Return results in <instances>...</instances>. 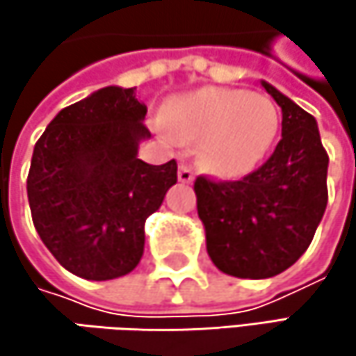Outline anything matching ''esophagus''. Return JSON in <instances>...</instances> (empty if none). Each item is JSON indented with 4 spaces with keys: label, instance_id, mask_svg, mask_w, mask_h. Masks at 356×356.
I'll use <instances>...</instances> for the list:
<instances>
[{
    "label": "esophagus",
    "instance_id": "esophagus-1",
    "mask_svg": "<svg viewBox=\"0 0 356 356\" xmlns=\"http://www.w3.org/2000/svg\"><path fill=\"white\" fill-rule=\"evenodd\" d=\"M177 177L181 183H191V181H193V171H191V167H187V165H179Z\"/></svg>",
    "mask_w": 356,
    "mask_h": 356
}]
</instances>
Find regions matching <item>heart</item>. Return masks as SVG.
Instances as JSON below:
<instances>
[{"mask_svg":"<svg viewBox=\"0 0 356 356\" xmlns=\"http://www.w3.org/2000/svg\"><path fill=\"white\" fill-rule=\"evenodd\" d=\"M161 129L173 142H197L200 161L210 173L239 179L270 152L280 129V108L266 95L208 86L175 101Z\"/></svg>","mask_w":356,"mask_h":356,"instance_id":"1","label":"heart"}]
</instances>
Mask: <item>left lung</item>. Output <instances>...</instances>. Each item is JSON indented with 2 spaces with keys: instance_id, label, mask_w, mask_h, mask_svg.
<instances>
[{
  "instance_id": "left-lung-1",
  "label": "left lung",
  "mask_w": 356,
  "mask_h": 356,
  "mask_svg": "<svg viewBox=\"0 0 356 356\" xmlns=\"http://www.w3.org/2000/svg\"><path fill=\"white\" fill-rule=\"evenodd\" d=\"M282 138L272 156L239 181L195 179L197 216L214 266L237 278H270L309 248L327 204V152L316 119L272 84Z\"/></svg>"
}]
</instances>
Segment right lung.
Segmentation results:
<instances>
[{
    "mask_svg": "<svg viewBox=\"0 0 356 356\" xmlns=\"http://www.w3.org/2000/svg\"><path fill=\"white\" fill-rule=\"evenodd\" d=\"M146 105L136 88L107 86L61 108L38 138L26 181L36 233L86 280L129 274L144 253V222L177 183V163L138 159Z\"/></svg>",
    "mask_w": 356,
    "mask_h": 356,
    "instance_id": "right-lung-1",
    "label": "right lung"
}]
</instances>
